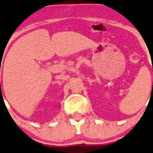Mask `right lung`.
Listing matches in <instances>:
<instances>
[{"label": "right lung", "mask_w": 153, "mask_h": 153, "mask_svg": "<svg viewBox=\"0 0 153 153\" xmlns=\"http://www.w3.org/2000/svg\"><path fill=\"white\" fill-rule=\"evenodd\" d=\"M0 83H1V82H0Z\"/></svg>", "instance_id": "add662e5"}]
</instances>
